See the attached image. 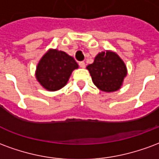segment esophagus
Masks as SVG:
<instances>
[{
    "instance_id": "obj_1",
    "label": "esophagus",
    "mask_w": 159,
    "mask_h": 159,
    "mask_svg": "<svg viewBox=\"0 0 159 159\" xmlns=\"http://www.w3.org/2000/svg\"><path fill=\"white\" fill-rule=\"evenodd\" d=\"M79 66L81 67V68H85L86 64H85V62H84V61H81V62H79Z\"/></svg>"
}]
</instances>
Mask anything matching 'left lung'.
Returning <instances> with one entry per match:
<instances>
[{
    "label": "left lung",
    "instance_id": "8db88e82",
    "mask_svg": "<svg viewBox=\"0 0 159 159\" xmlns=\"http://www.w3.org/2000/svg\"><path fill=\"white\" fill-rule=\"evenodd\" d=\"M93 84L104 92H114L121 88L127 75V68L122 59L111 51L101 52L93 64L87 66Z\"/></svg>",
    "mask_w": 159,
    "mask_h": 159
}]
</instances>
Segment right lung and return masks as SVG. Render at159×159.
<instances>
[{
    "label": "right lung",
    "instance_id": "obj_1",
    "mask_svg": "<svg viewBox=\"0 0 159 159\" xmlns=\"http://www.w3.org/2000/svg\"><path fill=\"white\" fill-rule=\"evenodd\" d=\"M78 65L73 57L57 49H49L40 59L36 70L39 83L48 91H57L66 86Z\"/></svg>",
    "mask_w": 159,
    "mask_h": 159
}]
</instances>
